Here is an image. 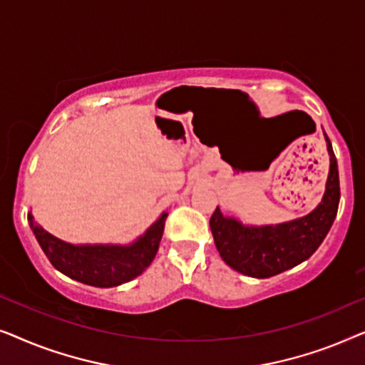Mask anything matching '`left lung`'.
Segmentation results:
<instances>
[{
	"instance_id": "1",
	"label": "left lung",
	"mask_w": 365,
	"mask_h": 365,
	"mask_svg": "<svg viewBox=\"0 0 365 365\" xmlns=\"http://www.w3.org/2000/svg\"><path fill=\"white\" fill-rule=\"evenodd\" d=\"M329 153V174L322 201L306 216L281 224L252 226L224 216L221 209L211 216L209 226L222 261L244 276L266 279L307 261L326 239L337 216L339 187L337 159L324 133Z\"/></svg>"
}]
</instances>
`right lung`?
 <instances>
[{
  "instance_id": "obj_1",
  "label": "right lung",
  "mask_w": 365,
  "mask_h": 365,
  "mask_svg": "<svg viewBox=\"0 0 365 365\" xmlns=\"http://www.w3.org/2000/svg\"><path fill=\"white\" fill-rule=\"evenodd\" d=\"M166 217L168 212H161L129 244H69L44 231L28 212L29 227L54 269L93 287H116L141 276L156 257Z\"/></svg>"
}]
</instances>
